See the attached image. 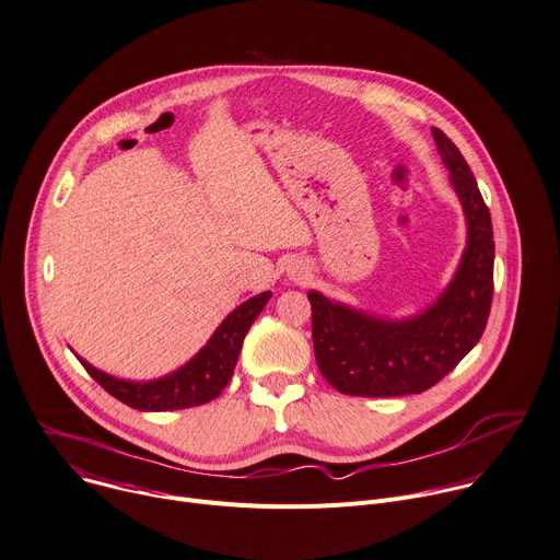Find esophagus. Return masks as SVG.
<instances>
[{"label": "esophagus", "instance_id": "34e87169", "mask_svg": "<svg viewBox=\"0 0 560 560\" xmlns=\"http://www.w3.org/2000/svg\"><path fill=\"white\" fill-rule=\"evenodd\" d=\"M292 277H299V272H296V275H292Z\"/></svg>", "mask_w": 560, "mask_h": 560}]
</instances>
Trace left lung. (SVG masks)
Returning a JSON list of instances; mask_svg holds the SVG:
<instances>
[{"label":"left lung","instance_id":"1","mask_svg":"<svg viewBox=\"0 0 560 560\" xmlns=\"http://www.w3.org/2000/svg\"><path fill=\"white\" fill-rule=\"evenodd\" d=\"M467 221V245L442 294L413 317L390 319L308 292L315 358L343 395L399 397L438 384L480 341L493 296V228L478 183L457 149L431 129Z\"/></svg>","mask_w":560,"mask_h":560}]
</instances>
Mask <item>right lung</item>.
I'll use <instances>...</instances> for the list:
<instances>
[{"instance_id":"1","label":"right lung","mask_w":560,"mask_h":560,"mask_svg":"<svg viewBox=\"0 0 560 560\" xmlns=\"http://www.w3.org/2000/svg\"><path fill=\"white\" fill-rule=\"evenodd\" d=\"M270 296L272 292H261L241 303L236 311H232L221 322V326L214 330L208 343L202 346L187 364L156 380H120L91 366L86 360L80 358V354H75V358L100 386L122 404L131 406V409L178 411L189 409V406L208 404L214 397H219L232 380L243 339L254 319H257L266 308Z\"/></svg>"}]
</instances>
